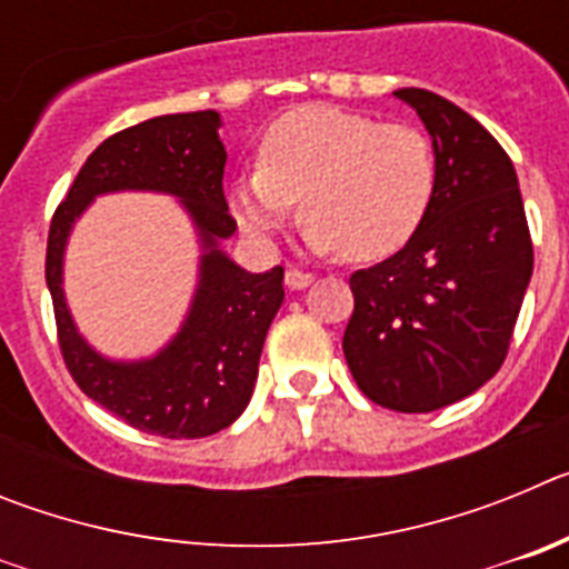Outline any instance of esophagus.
<instances>
[{"label":"esophagus","instance_id":"34e87169","mask_svg":"<svg viewBox=\"0 0 569 569\" xmlns=\"http://www.w3.org/2000/svg\"><path fill=\"white\" fill-rule=\"evenodd\" d=\"M316 276L308 273V270H299V268H290L288 273H284V284L293 290H301V288H308V284H313Z\"/></svg>","mask_w":569,"mask_h":569}]
</instances>
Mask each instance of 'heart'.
<instances>
[{
    "mask_svg": "<svg viewBox=\"0 0 569 569\" xmlns=\"http://www.w3.org/2000/svg\"><path fill=\"white\" fill-rule=\"evenodd\" d=\"M433 193L436 153L419 128L313 104L264 130L259 168L236 179L233 204L250 233L270 239L301 202L310 248L373 261L413 239Z\"/></svg>",
    "mask_w": 569,
    "mask_h": 569,
    "instance_id": "obj_1",
    "label": "heart"
}]
</instances>
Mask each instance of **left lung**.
Here are the masks:
<instances>
[{
  "mask_svg": "<svg viewBox=\"0 0 569 569\" xmlns=\"http://www.w3.org/2000/svg\"><path fill=\"white\" fill-rule=\"evenodd\" d=\"M396 97L436 150V193L399 253L350 276L345 359L361 393L430 413L499 373L532 276V239L510 156L470 113L430 90Z\"/></svg>",
  "mask_w": 569,
  "mask_h": 569,
  "instance_id": "8db88e82",
  "label": "left lung"
}]
</instances>
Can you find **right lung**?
I'll use <instances>...</instances> for the list:
<instances>
[{
	"label": "right lung",
	"instance_id": "right-lung-1",
	"mask_svg": "<svg viewBox=\"0 0 569 569\" xmlns=\"http://www.w3.org/2000/svg\"><path fill=\"white\" fill-rule=\"evenodd\" d=\"M219 124L216 110H196L156 116L108 136L88 156L48 230L44 279L68 373L116 419L162 439H204L239 419L253 396L270 321L284 301V270L248 273L216 250V241L236 230L222 190L228 153ZM124 187L164 189L184 198L209 248L183 333L156 360L139 366H116L93 355L72 328L61 296L69 224L93 194Z\"/></svg>",
	"mask_w": 569,
	"mask_h": 569
}]
</instances>
